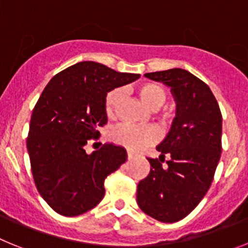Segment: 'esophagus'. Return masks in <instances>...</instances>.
I'll return each mask as SVG.
<instances>
[{"mask_svg":"<svg viewBox=\"0 0 248 248\" xmlns=\"http://www.w3.org/2000/svg\"><path fill=\"white\" fill-rule=\"evenodd\" d=\"M136 156V154H135V152H131V151H128V152H127V157H128V158H133V157Z\"/></svg>","mask_w":248,"mask_h":248,"instance_id":"1","label":"esophagus"}]
</instances>
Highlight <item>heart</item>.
I'll return each mask as SVG.
<instances>
[{
    "label": "heart",
    "instance_id": "obj_1",
    "mask_svg": "<svg viewBox=\"0 0 248 248\" xmlns=\"http://www.w3.org/2000/svg\"><path fill=\"white\" fill-rule=\"evenodd\" d=\"M137 93L146 106L151 109L160 108L167 98V93L160 85L152 82L143 83L137 88ZM122 91L115 88L109 91L105 97V111L108 116L113 115L118 101L121 100ZM112 141L128 150L137 151L143 146L150 145L157 139L156 131L152 127L132 126V124H120L111 132Z\"/></svg>",
    "mask_w": 248,
    "mask_h": 248
}]
</instances>
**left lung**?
I'll list each match as a JSON object with an SVG mask.
<instances>
[{"label":"left lung","mask_w":248,"mask_h":248,"mask_svg":"<svg viewBox=\"0 0 248 248\" xmlns=\"http://www.w3.org/2000/svg\"><path fill=\"white\" fill-rule=\"evenodd\" d=\"M169 88L176 102L171 128L147 158L150 173L137 186V203L161 222L180 221L200 203L221 157L222 115L207 85L182 68L145 73ZM169 157L162 165L164 156Z\"/></svg>","instance_id":"left-lung-1"}]
</instances>
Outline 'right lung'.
I'll use <instances>...</instances> for the list:
<instances>
[{
	"instance_id": "add662e5",
	"label": "right lung",
	"mask_w": 248,
	"mask_h": 248,
	"mask_svg": "<svg viewBox=\"0 0 248 248\" xmlns=\"http://www.w3.org/2000/svg\"><path fill=\"white\" fill-rule=\"evenodd\" d=\"M140 78L83 61L57 73L41 93L30 122L27 151L40 195L60 215L78 216L105 196V178L127 160L124 147L87 154V141L107 122V92Z\"/></svg>"
}]
</instances>
